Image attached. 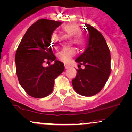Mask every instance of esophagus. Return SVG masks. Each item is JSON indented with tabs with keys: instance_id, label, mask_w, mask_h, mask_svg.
Instances as JSON below:
<instances>
[{
	"instance_id": "esophagus-1",
	"label": "esophagus",
	"mask_w": 132,
	"mask_h": 132,
	"mask_svg": "<svg viewBox=\"0 0 132 132\" xmlns=\"http://www.w3.org/2000/svg\"><path fill=\"white\" fill-rule=\"evenodd\" d=\"M64 68H65V69H68L69 68V65H68V64H64Z\"/></svg>"
}]
</instances>
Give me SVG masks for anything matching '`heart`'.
Listing matches in <instances>:
<instances>
[{"label": "heart", "instance_id": "heart-1", "mask_svg": "<svg viewBox=\"0 0 132 132\" xmlns=\"http://www.w3.org/2000/svg\"><path fill=\"white\" fill-rule=\"evenodd\" d=\"M63 30L66 34L72 36V43H74L79 48H83L86 43V39L85 36L80 32V28L76 24H69L63 27ZM52 44L56 46L58 41V36L54 34L52 36ZM76 53V50L73 47L68 49H63L57 54L59 59L64 63H68L71 57H73Z\"/></svg>", "mask_w": 132, "mask_h": 132}]
</instances>
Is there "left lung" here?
I'll return each instance as SVG.
<instances>
[{
    "mask_svg": "<svg viewBox=\"0 0 132 132\" xmlns=\"http://www.w3.org/2000/svg\"><path fill=\"white\" fill-rule=\"evenodd\" d=\"M88 31V41L85 52L75 61L83 65L77 69L72 80L73 88L79 95L92 96L104 87L111 73V56L106 42L95 27L85 24Z\"/></svg>",
    "mask_w": 132,
    "mask_h": 132,
    "instance_id": "8db88e82",
    "label": "left lung"
}]
</instances>
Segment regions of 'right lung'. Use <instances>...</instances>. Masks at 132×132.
<instances>
[{"label": "right lung", "mask_w": 132, "mask_h": 132, "mask_svg": "<svg viewBox=\"0 0 132 132\" xmlns=\"http://www.w3.org/2000/svg\"><path fill=\"white\" fill-rule=\"evenodd\" d=\"M61 22L41 19L30 26L15 53V69L19 82L29 96L42 98L53 90L54 79L64 69L62 62L55 60L51 48V35ZM53 65L43 66L45 62Z\"/></svg>", "instance_id": "1"}]
</instances>
